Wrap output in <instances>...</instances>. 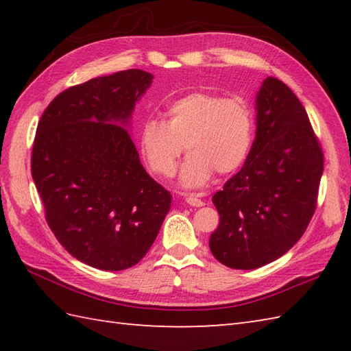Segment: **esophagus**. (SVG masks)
Segmentation results:
<instances>
[{
    "mask_svg": "<svg viewBox=\"0 0 351 351\" xmlns=\"http://www.w3.org/2000/svg\"><path fill=\"white\" fill-rule=\"evenodd\" d=\"M185 202H187V204L191 205V206H196V208L205 205L204 200H200V199H199L197 196H195V195H190V196L185 197Z\"/></svg>",
    "mask_w": 351,
    "mask_h": 351,
    "instance_id": "1",
    "label": "esophagus"
}]
</instances>
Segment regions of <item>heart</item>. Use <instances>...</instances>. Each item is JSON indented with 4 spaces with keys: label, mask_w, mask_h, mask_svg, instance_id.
I'll return each mask as SVG.
<instances>
[{
    "label": "heart",
    "mask_w": 351,
    "mask_h": 351,
    "mask_svg": "<svg viewBox=\"0 0 351 351\" xmlns=\"http://www.w3.org/2000/svg\"><path fill=\"white\" fill-rule=\"evenodd\" d=\"M166 116L167 122L146 119L138 134L140 152L155 175H173L187 149L190 155L182 164L180 184L199 189L211 180L214 170L232 173L247 158L255 119L241 96L190 92L169 102Z\"/></svg>",
    "instance_id": "obj_1"
}]
</instances>
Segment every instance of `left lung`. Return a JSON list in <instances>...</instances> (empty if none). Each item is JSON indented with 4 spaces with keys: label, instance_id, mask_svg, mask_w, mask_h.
I'll return each instance as SVG.
<instances>
[{
    "label": "left lung",
    "instance_id": "left-lung-1",
    "mask_svg": "<svg viewBox=\"0 0 351 351\" xmlns=\"http://www.w3.org/2000/svg\"><path fill=\"white\" fill-rule=\"evenodd\" d=\"M255 111L256 137L244 166L213 197L220 223L210 249L235 270L270 264L300 240L324 167L306 110L287 84L265 78Z\"/></svg>",
    "mask_w": 351,
    "mask_h": 351
}]
</instances>
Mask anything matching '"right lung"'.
Masks as SVG:
<instances>
[{
    "instance_id": "obj_1",
    "label": "right lung",
    "mask_w": 351,
    "mask_h": 351,
    "mask_svg": "<svg viewBox=\"0 0 351 351\" xmlns=\"http://www.w3.org/2000/svg\"><path fill=\"white\" fill-rule=\"evenodd\" d=\"M152 80L128 69L69 87L37 125L32 175L48 225L73 258L99 270L140 263L170 210L171 195L147 175L130 136Z\"/></svg>"
}]
</instances>
